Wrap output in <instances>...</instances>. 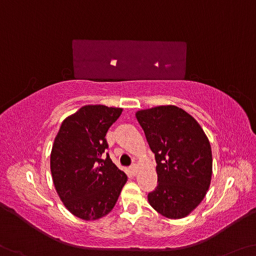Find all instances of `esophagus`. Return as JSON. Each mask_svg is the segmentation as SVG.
<instances>
[{"instance_id": "obj_1", "label": "esophagus", "mask_w": 256, "mask_h": 256, "mask_svg": "<svg viewBox=\"0 0 256 256\" xmlns=\"http://www.w3.org/2000/svg\"><path fill=\"white\" fill-rule=\"evenodd\" d=\"M130 170H131L132 174H136V170H138V166L136 163H133L131 166H130Z\"/></svg>"}]
</instances>
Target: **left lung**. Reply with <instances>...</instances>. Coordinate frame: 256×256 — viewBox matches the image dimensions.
<instances>
[{
	"mask_svg": "<svg viewBox=\"0 0 256 256\" xmlns=\"http://www.w3.org/2000/svg\"><path fill=\"white\" fill-rule=\"evenodd\" d=\"M136 120L155 154L158 184L148 202L168 218H181L200 204L212 178V150L192 115L176 106L139 110Z\"/></svg>",
	"mask_w": 256,
	"mask_h": 256,
	"instance_id": "1",
	"label": "left lung"
}]
</instances>
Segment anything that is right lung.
I'll use <instances>...</instances> for the list:
<instances>
[{
	"label": "right lung",
	"instance_id": "obj_1",
	"mask_svg": "<svg viewBox=\"0 0 256 256\" xmlns=\"http://www.w3.org/2000/svg\"><path fill=\"white\" fill-rule=\"evenodd\" d=\"M122 108L88 104L62 122L52 146L50 166L56 192L75 216L91 221L110 212L128 176L107 154L106 133Z\"/></svg>",
	"mask_w": 256,
	"mask_h": 256
}]
</instances>
